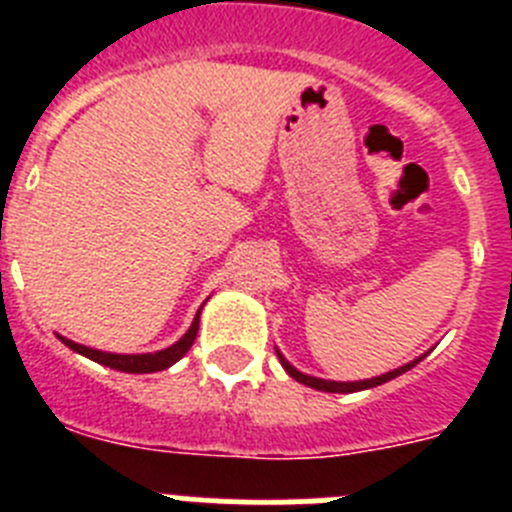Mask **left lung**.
I'll return each mask as SVG.
<instances>
[{"label": "left lung", "mask_w": 512, "mask_h": 512, "mask_svg": "<svg viewBox=\"0 0 512 512\" xmlns=\"http://www.w3.org/2000/svg\"><path fill=\"white\" fill-rule=\"evenodd\" d=\"M277 356H279V361H282L284 369H287L289 377L297 379V382H302V384H307V387H312V390H320V392H359V390H369V387H377V384H384V382H390V379L400 377V374H405V372H408V369H413V366L418 364V361H423V356H420V359H415V361H410V364L400 366V369H395V372H387V374H382V377H374V379H364V382H328V379L307 377V374L297 372L295 366L289 364V361L284 359V356L279 354V351H277Z\"/></svg>", "instance_id": "8db88e82"}]
</instances>
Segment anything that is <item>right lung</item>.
<instances>
[{
    "mask_svg": "<svg viewBox=\"0 0 512 512\" xmlns=\"http://www.w3.org/2000/svg\"><path fill=\"white\" fill-rule=\"evenodd\" d=\"M197 328H200V312H197V318H194L192 328L184 333L174 346L164 348V351H156V354H104V351H97V348H87L81 346V343L69 341V338H61L71 351L76 354L87 356V359L97 361V364L110 366V369H117V372H128V374H151V372H161V369H169L171 364L182 359L187 354L189 348H192L194 338H197Z\"/></svg>",
    "mask_w": 512,
    "mask_h": 512,
    "instance_id": "right-lung-1",
    "label": "right lung"
}]
</instances>
